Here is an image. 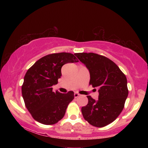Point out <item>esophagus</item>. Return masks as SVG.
<instances>
[{"mask_svg": "<svg viewBox=\"0 0 148 148\" xmlns=\"http://www.w3.org/2000/svg\"><path fill=\"white\" fill-rule=\"evenodd\" d=\"M74 96H75V98H78V97L79 96V94H78V93L75 92L74 94Z\"/></svg>", "mask_w": 148, "mask_h": 148, "instance_id": "esophagus-1", "label": "esophagus"}]
</instances>
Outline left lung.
<instances>
[{
    "instance_id": "1",
    "label": "left lung",
    "mask_w": 148,
    "mask_h": 148,
    "mask_svg": "<svg viewBox=\"0 0 148 148\" xmlns=\"http://www.w3.org/2000/svg\"><path fill=\"white\" fill-rule=\"evenodd\" d=\"M75 56L90 71V85L99 89L97 101L87 96L88 103L82 108L83 116L93 126H106L112 123L124 108L129 93L126 76L106 56L92 52L75 53Z\"/></svg>"
}]
</instances>
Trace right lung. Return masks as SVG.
<instances>
[{
    "label": "right lung",
    "mask_w": 148,
    "mask_h": 148,
    "mask_svg": "<svg viewBox=\"0 0 148 148\" xmlns=\"http://www.w3.org/2000/svg\"><path fill=\"white\" fill-rule=\"evenodd\" d=\"M77 62V58L71 53H53L40 58L27 70L21 87L22 96L34 120L49 125L63 118L74 99V92H53L52 86L58 84L64 64Z\"/></svg>",
    "instance_id": "1"
}]
</instances>
